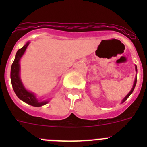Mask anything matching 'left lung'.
Here are the masks:
<instances>
[{"mask_svg": "<svg viewBox=\"0 0 147 147\" xmlns=\"http://www.w3.org/2000/svg\"><path fill=\"white\" fill-rule=\"evenodd\" d=\"M136 71H137V67H136ZM136 82H137V78H136V80H135L134 84H133V87H132V90H130V92H129V93H128V94L127 95V96H126L125 98H124V99H123V101H122V102H125L126 100H127V98H128V97H129V96H130V95L132 94V92H133V90H134V88H135V87H136Z\"/></svg>", "mask_w": 147, "mask_h": 147, "instance_id": "1", "label": "left lung"}]
</instances>
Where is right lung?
Wrapping results in <instances>:
<instances>
[{"mask_svg": "<svg viewBox=\"0 0 147 147\" xmlns=\"http://www.w3.org/2000/svg\"><path fill=\"white\" fill-rule=\"evenodd\" d=\"M28 44H29V42H27L23 47H22L21 49H19L17 51L15 59L13 62L11 67V85H12L13 90H14L15 94L20 100L28 104V105L34 106V107H40V106H42V105L47 104L48 102H46V101L40 102L37 99L34 93L27 91L22 84L21 80L20 79V75H19V73H20L19 61H20V59L21 58L23 54L25 52Z\"/></svg>", "mask_w": 147, "mask_h": 147, "instance_id": "obj_1", "label": "right lung"}]
</instances>
